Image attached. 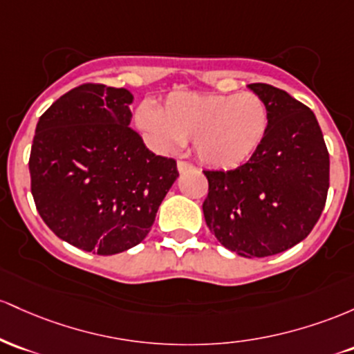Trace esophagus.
<instances>
[{
    "label": "esophagus",
    "instance_id": "34e87169",
    "mask_svg": "<svg viewBox=\"0 0 354 354\" xmlns=\"http://www.w3.org/2000/svg\"><path fill=\"white\" fill-rule=\"evenodd\" d=\"M177 169H178V172L184 174V172H189V170H194L196 167H194L192 164H189V162H185V160H178L177 162Z\"/></svg>",
    "mask_w": 354,
    "mask_h": 354
}]
</instances>
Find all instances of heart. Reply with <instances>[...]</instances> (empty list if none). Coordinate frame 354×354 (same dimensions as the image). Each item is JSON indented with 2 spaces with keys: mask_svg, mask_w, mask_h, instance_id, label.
Returning a JSON list of instances; mask_svg holds the SVG:
<instances>
[{
  "mask_svg": "<svg viewBox=\"0 0 354 354\" xmlns=\"http://www.w3.org/2000/svg\"><path fill=\"white\" fill-rule=\"evenodd\" d=\"M135 125L153 149L170 152L194 142L197 157L214 169H234L257 152L269 130V109L259 95L172 91L160 110L142 103Z\"/></svg>",
  "mask_w": 354,
  "mask_h": 354,
  "instance_id": "1",
  "label": "heart"
}]
</instances>
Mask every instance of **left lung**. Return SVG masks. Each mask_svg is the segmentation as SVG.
Returning <instances> with one entry per match:
<instances>
[{
	"instance_id": "obj_1",
	"label": "left lung",
	"mask_w": 354,
	"mask_h": 354,
	"mask_svg": "<svg viewBox=\"0 0 354 354\" xmlns=\"http://www.w3.org/2000/svg\"><path fill=\"white\" fill-rule=\"evenodd\" d=\"M268 103L269 130L257 152L234 170H204L205 224L244 257L274 256L308 237L326 204L329 153L315 113L288 91L251 83Z\"/></svg>"
}]
</instances>
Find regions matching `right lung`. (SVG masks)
Wrapping results in <instances>:
<instances>
[{
  "label": "right lung",
  "mask_w": 354,
  "mask_h": 354,
  "mask_svg": "<svg viewBox=\"0 0 354 354\" xmlns=\"http://www.w3.org/2000/svg\"><path fill=\"white\" fill-rule=\"evenodd\" d=\"M133 95L85 83L39 117L30 153L31 194L55 234L100 256L140 244L178 177L130 129Z\"/></svg>",
  "instance_id": "add662e5"
}]
</instances>
